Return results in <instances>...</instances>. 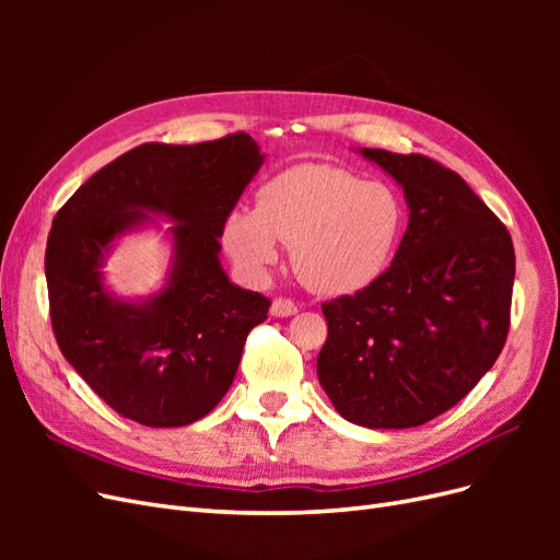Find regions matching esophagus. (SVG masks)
Masks as SVG:
<instances>
[{
  "instance_id": "34e87169",
  "label": "esophagus",
  "mask_w": 560,
  "mask_h": 560,
  "mask_svg": "<svg viewBox=\"0 0 560 560\" xmlns=\"http://www.w3.org/2000/svg\"><path fill=\"white\" fill-rule=\"evenodd\" d=\"M296 311H299V306H296V303H294L292 299L278 296L273 303H270V313H273L276 317H290V315H294Z\"/></svg>"
}]
</instances>
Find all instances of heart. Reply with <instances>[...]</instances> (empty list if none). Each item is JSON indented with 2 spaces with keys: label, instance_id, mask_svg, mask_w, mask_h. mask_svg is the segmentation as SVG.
I'll list each match as a JSON object with an SVG mask.
<instances>
[{
  "label": "heart",
  "instance_id": "1",
  "mask_svg": "<svg viewBox=\"0 0 560 560\" xmlns=\"http://www.w3.org/2000/svg\"><path fill=\"white\" fill-rule=\"evenodd\" d=\"M406 202L395 186L364 182L341 165L303 163L266 179L254 210H233L224 247L247 278L292 245L296 276L329 296L366 290L393 266L406 233Z\"/></svg>",
  "mask_w": 560,
  "mask_h": 560
}]
</instances>
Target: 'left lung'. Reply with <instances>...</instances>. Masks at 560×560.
Instances as JSON below:
<instances>
[{"label": "left lung", "instance_id": "1", "mask_svg": "<svg viewBox=\"0 0 560 560\" xmlns=\"http://www.w3.org/2000/svg\"><path fill=\"white\" fill-rule=\"evenodd\" d=\"M362 154L404 186L409 226L383 278L322 303L327 341L317 378L354 425L406 430L448 411L495 364L510 334L514 243L439 161Z\"/></svg>", "mask_w": 560, "mask_h": 560}]
</instances>
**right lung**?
Returning <instances> with one entry per match:
<instances>
[{
  "label": "right lung",
  "instance_id": "1",
  "mask_svg": "<svg viewBox=\"0 0 560 560\" xmlns=\"http://www.w3.org/2000/svg\"><path fill=\"white\" fill-rule=\"evenodd\" d=\"M264 156L247 132L126 151L58 210L46 243L48 313L60 352L112 409L147 428H182L222 401L247 334L270 299L219 266L226 217ZM159 211L173 218L176 266L156 298L126 304L98 264L116 234Z\"/></svg>",
  "mask_w": 560,
  "mask_h": 560
}]
</instances>
